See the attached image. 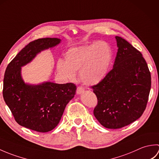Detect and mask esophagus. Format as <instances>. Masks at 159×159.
<instances>
[{
	"mask_svg": "<svg viewBox=\"0 0 159 159\" xmlns=\"http://www.w3.org/2000/svg\"><path fill=\"white\" fill-rule=\"evenodd\" d=\"M84 91H85V89H84L83 87H78L77 89H76V93L77 94H81L82 93L84 92Z\"/></svg>",
	"mask_w": 159,
	"mask_h": 159,
	"instance_id": "1",
	"label": "esophagus"
}]
</instances>
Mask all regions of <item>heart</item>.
I'll return each mask as SVG.
<instances>
[{
  "instance_id": "obj_1",
  "label": "heart",
  "mask_w": 159,
  "mask_h": 159,
  "mask_svg": "<svg viewBox=\"0 0 159 159\" xmlns=\"http://www.w3.org/2000/svg\"><path fill=\"white\" fill-rule=\"evenodd\" d=\"M65 61L59 60L57 70L63 78L74 80L79 71L82 82L88 85L98 84L106 77L112 59L109 43L98 41L91 44L70 48L64 55Z\"/></svg>"
}]
</instances>
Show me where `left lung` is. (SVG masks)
Masks as SVG:
<instances>
[{"label": "left lung", "instance_id": "obj_1", "mask_svg": "<svg viewBox=\"0 0 159 159\" xmlns=\"http://www.w3.org/2000/svg\"><path fill=\"white\" fill-rule=\"evenodd\" d=\"M117 52L113 69L92 87L98 98L94 116L107 128L127 126L142 116L151 88V75L141 53L116 36Z\"/></svg>", "mask_w": 159, "mask_h": 159}]
</instances>
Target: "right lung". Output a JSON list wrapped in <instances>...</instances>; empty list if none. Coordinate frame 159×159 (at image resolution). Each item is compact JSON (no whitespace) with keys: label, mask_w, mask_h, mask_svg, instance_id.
<instances>
[{"label":"right lung","mask_w":159,"mask_h":159,"mask_svg":"<svg viewBox=\"0 0 159 159\" xmlns=\"http://www.w3.org/2000/svg\"><path fill=\"white\" fill-rule=\"evenodd\" d=\"M59 38H42L30 42L7 67L3 80V98L20 126L39 133L54 129L65 108L76 93L73 83L50 81L38 85L26 83L21 67L29 63L43 50L59 44Z\"/></svg>","instance_id":"obj_1"}]
</instances>
